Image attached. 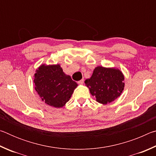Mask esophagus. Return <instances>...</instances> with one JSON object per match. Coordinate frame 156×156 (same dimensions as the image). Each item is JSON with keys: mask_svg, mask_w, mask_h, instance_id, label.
Here are the masks:
<instances>
[{"mask_svg": "<svg viewBox=\"0 0 156 156\" xmlns=\"http://www.w3.org/2000/svg\"><path fill=\"white\" fill-rule=\"evenodd\" d=\"M78 83L79 84H83L84 83V79H82V80H79V81L78 82Z\"/></svg>", "mask_w": 156, "mask_h": 156, "instance_id": "34e87169", "label": "esophagus"}]
</instances>
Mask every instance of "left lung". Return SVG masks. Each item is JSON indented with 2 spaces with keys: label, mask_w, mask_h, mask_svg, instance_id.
I'll return each instance as SVG.
<instances>
[{
  "label": "left lung",
  "mask_w": 156,
  "mask_h": 156,
  "mask_svg": "<svg viewBox=\"0 0 156 156\" xmlns=\"http://www.w3.org/2000/svg\"><path fill=\"white\" fill-rule=\"evenodd\" d=\"M125 77L120 70L98 66L91 77L84 81L92 96L99 103L107 105L119 97L125 87Z\"/></svg>",
  "instance_id": "1"
}]
</instances>
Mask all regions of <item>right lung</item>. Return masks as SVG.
Here are the masks:
<instances>
[{
  "instance_id": "obj_1",
  "label": "right lung",
  "mask_w": 156,
  "mask_h": 156,
  "mask_svg": "<svg viewBox=\"0 0 156 156\" xmlns=\"http://www.w3.org/2000/svg\"><path fill=\"white\" fill-rule=\"evenodd\" d=\"M34 83L43 101L49 106L60 108L69 100L77 83L63 72L60 65H42L36 69Z\"/></svg>"
}]
</instances>
